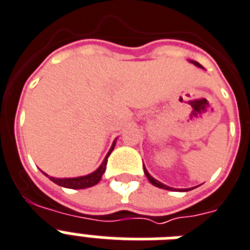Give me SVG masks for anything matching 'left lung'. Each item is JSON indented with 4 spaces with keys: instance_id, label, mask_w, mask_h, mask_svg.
<instances>
[{
    "instance_id": "obj_1",
    "label": "left lung",
    "mask_w": 250,
    "mask_h": 250,
    "mask_svg": "<svg viewBox=\"0 0 250 250\" xmlns=\"http://www.w3.org/2000/svg\"><path fill=\"white\" fill-rule=\"evenodd\" d=\"M190 62H192L194 65L199 66V68H203V66L200 65L199 62H192V60H190ZM144 172H145V176H146V177H147V180H149V181L151 182V184H153L154 186H157V188H164V190H169V191H174V190H176V191H188V190H192V188H169V186H167V185L162 184V182H159V181H158V180H155V178H154V177H151L149 172L146 171L145 167H144Z\"/></svg>"
}]
</instances>
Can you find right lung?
Segmentation results:
<instances>
[{"label": "right lung", "instance_id": "obj_1", "mask_svg": "<svg viewBox=\"0 0 250 250\" xmlns=\"http://www.w3.org/2000/svg\"><path fill=\"white\" fill-rule=\"evenodd\" d=\"M115 141H117V140H114V143H113V145H111L109 153L106 154L104 162H103L100 167L97 168L95 172H92V173L86 174V176H81V177H72V178H56V177H50V176L46 173L44 174H46V176H47L52 182H55V184L59 185V186H62V188H76V190H78V188H91V186H95V185L100 182L101 177H103V174H104L105 169H106L107 157L110 155V153L113 151V149H114Z\"/></svg>", "mask_w": 250, "mask_h": 250}]
</instances>
